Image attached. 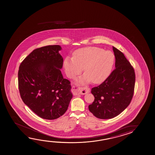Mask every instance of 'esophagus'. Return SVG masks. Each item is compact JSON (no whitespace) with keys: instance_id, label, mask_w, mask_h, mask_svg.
<instances>
[{"instance_id":"1","label":"esophagus","mask_w":155,"mask_h":155,"mask_svg":"<svg viewBox=\"0 0 155 155\" xmlns=\"http://www.w3.org/2000/svg\"><path fill=\"white\" fill-rule=\"evenodd\" d=\"M74 88V86L72 87V88ZM78 88L79 91V93H81V94H85L86 93L90 92V89L89 88H87V87H79Z\"/></svg>"}]
</instances>
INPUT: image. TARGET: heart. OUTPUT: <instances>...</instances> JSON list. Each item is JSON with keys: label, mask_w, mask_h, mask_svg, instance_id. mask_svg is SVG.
Here are the masks:
<instances>
[{"label": "heart", "mask_w": 155, "mask_h": 155, "mask_svg": "<svg viewBox=\"0 0 155 155\" xmlns=\"http://www.w3.org/2000/svg\"><path fill=\"white\" fill-rule=\"evenodd\" d=\"M115 62L114 54L102 48L90 47L75 51L73 57L64 61L65 71L69 78L74 79L84 71L86 74L78 79L84 83L91 81L100 83L109 76Z\"/></svg>", "instance_id": "b5f03b06"}]
</instances>
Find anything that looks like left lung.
Instances as JSON below:
<instances>
[{"instance_id": "1", "label": "left lung", "mask_w": 155, "mask_h": 155, "mask_svg": "<svg viewBox=\"0 0 155 155\" xmlns=\"http://www.w3.org/2000/svg\"><path fill=\"white\" fill-rule=\"evenodd\" d=\"M115 69L103 83L92 88L94 100L88 106L94 116L101 119H112L128 106L133 97L135 74L124 54L113 47Z\"/></svg>"}]
</instances>
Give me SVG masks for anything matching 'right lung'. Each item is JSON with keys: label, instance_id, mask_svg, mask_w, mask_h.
Wrapping results in <instances>:
<instances>
[{"label": "right lung", "instance_id": "add662e5", "mask_svg": "<svg viewBox=\"0 0 155 155\" xmlns=\"http://www.w3.org/2000/svg\"><path fill=\"white\" fill-rule=\"evenodd\" d=\"M59 45L37 48L20 65L19 92L24 103L38 117L54 120L64 114L72 98L70 81L60 69L63 59Z\"/></svg>", "mask_w": 155, "mask_h": 155}]
</instances>
